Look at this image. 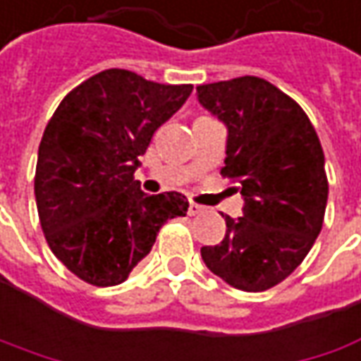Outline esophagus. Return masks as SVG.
Masks as SVG:
<instances>
[{"label":"esophagus","instance_id":"34e87169","mask_svg":"<svg viewBox=\"0 0 361 361\" xmlns=\"http://www.w3.org/2000/svg\"><path fill=\"white\" fill-rule=\"evenodd\" d=\"M204 212H206V208L200 206V204H194V202L188 206V214H190V216H200V214H204Z\"/></svg>","mask_w":361,"mask_h":361}]
</instances>
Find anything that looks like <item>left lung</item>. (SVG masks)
<instances>
[{"mask_svg":"<svg viewBox=\"0 0 361 361\" xmlns=\"http://www.w3.org/2000/svg\"><path fill=\"white\" fill-rule=\"evenodd\" d=\"M197 101L228 129L222 176L238 183L240 218L202 246L212 273L234 289L259 293L285 281L323 226L327 176L322 143L305 111L259 76L197 87Z\"/></svg>","mask_w":361,"mask_h":361,"instance_id":"8db88e82","label":"left lung"}]
</instances>
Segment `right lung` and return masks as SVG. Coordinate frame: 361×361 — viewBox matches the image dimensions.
I'll list each match as a JSON object with an SVG mask.
<instances>
[{"label":"right lung","instance_id":"add662e5","mask_svg":"<svg viewBox=\"0 0 361 361\" xmlns=\"http://www.w3.org/2000/svg\"><path fill=\"white\" fill-rule=\"evenodd\" d=\"M192 88L111 68L71 90L48 121L34 178L39 224L56 259L88 285L123 283L159 228L185 216L188 197L147 196L133 176Z\"/></svg>","mask_w":361,"mask_h":361}]
</instances>
